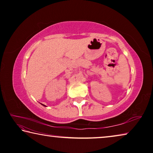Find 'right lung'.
<instances>
[{
    "instance_id": "obj_1",
    "label": "right lung",
    "mask_w": 153,
    "mask_h": 153,
    "mask_svg": "<svg viewBox=\"0 0 153 153\" xmlns=\"http://www.w3.org/2000/svg\"><path fill=\"white\" fill-rule=\"evenodd\" d=\"M41 105H43V106H45V107H46V105H43V104H41Z\"/></svg>"
}]
</instances>
